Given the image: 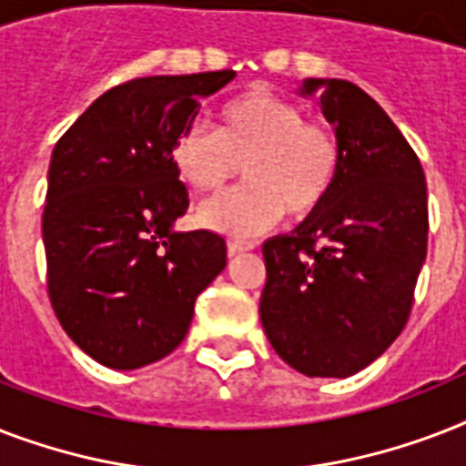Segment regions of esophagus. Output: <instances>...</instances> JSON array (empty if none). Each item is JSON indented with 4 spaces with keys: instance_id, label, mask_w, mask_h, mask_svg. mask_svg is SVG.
I'll return each mask as SVG.
<instances>
[{
    "instance_id": "esophagus-1",
    "label": "esophagus",
    "mask_w": 466,
    "mask_h": 466,
    "mask_svg": "<svg viewBox=\"0 0 466 466\" xmlns=\"http://www.w3.org/2000/svg\"><path fill=\"white\" fill-rule=\"evenodd\" d=\"M256 244L254 241H248V239H237V237H234V239H229L227 241V248H229V254H241V251H251V248H254Z\"/></svg>"
}]
</instances>
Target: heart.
<instances>
[{"label":"heart","mask_w":466,"mask_h":466,"mask_svg":"<svg viewBox=\"0 0 466 466\" xmlns=\"http://www.w3.org/2000/svg\"><path fill=\"white\" fill-rule=\"evenodd\" d=\"M190 188L218 190L244 159V186L205 200L198 222L212 232L251 237L283 218H305L331 193L340 147L329 127L305 120L288 98L254 89L227 101L215 116V133L193 127L171 152Z\"/></svg>","instance_id":"b5f03b06"}]
</instances>
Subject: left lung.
I'll return each mask as SVG.
<instances>
[{"mask_svg":"<svg viewBox=\"0 0 466 466\" xmlns=\"http://www.w3.org/2000/svg\"><path fill=\"white\" fill-rule=\"evenodd\" d=\"M333 126L340 167L302 225L263 244L261 324L307 377H350L406 326L428 248L419 157L375 98L346 79H305Z\"/></svg>","mask_w":466,"mask_h":466,"instance_id":"left-lung-1","label":"left lung"}]
</instances>
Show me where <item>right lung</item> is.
Listing matches in <instances>:
<instances>
[{
  "label": "right lung",
  "instance_id": "1",
  "mask_svg": "<svg viewBox=\"0 0 466 466\" xmlns=\"http://www.w3.org/2000/svg\"><path fill=\"white\" fill-rule=\"evenodd\" d=\"M237 72L142 76L98 96L55 145L43 244L47 295L96 362L137 370L188 333L198 295L227 266L225 239L176 232L188 210L171 152Z\"/></svg>",
  "mask_w": 466,
  "mask_h": 466
}]
</instances>
